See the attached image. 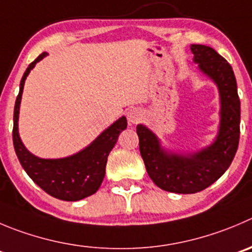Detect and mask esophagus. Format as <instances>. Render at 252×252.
I'll list each match as a JSON object with an SVG mask.
<instances>
[{"label": "esophagus", "mask_w": 252, "mask_h": 252, "mask_svg": "<svg viewBox=\"0 0 252 252\" xmlns=\"http://www.w3.org/2000/svg\"><path fill=\"white\" fill-rule=\"evenodd\" d=\"M143 117V112L141 111L140 109H131L130 111L127 112V119H128V122H131V124H138V122L142 120Z\"/></svg>", "instance_id": "34e87169"}]
</instances>
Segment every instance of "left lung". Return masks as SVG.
Instances as JSON below:
<instances>
[{
	"mask_svg": "<svg viewBox=\"0 0 252 252\" xmlns=\"http://www.w3.org/2000/svg\"><path fill=\"white\" fill-rule=\"evenodd\" d=\"M190 49L200 70L219 88L221 121L217 141L194 155H174L164 152L147 127H136L141 157L150 178L160 189L179 194L196 193L218 181L231 164L240 138V99L232 68L213 48L193 44Z\"/></svg>",
	"mask_w": 252,
	"mask_h": 252,
	"instance_id": "1",
	"label": "left lung"
}]
</instances>
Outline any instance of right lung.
I'll return each instance as SVG.
<instances>
[{
	"instance_id": "add662e5",
	"label": "right lung",
	"mask_w": 252,
	"mask_h": 252,
	"mask_svg": "<svg viewBox=\"0 0 252 252\" xmlns=\"http://www.w3.org/2000/svg\"><path fill=\"white\" fill-rule=\"evenodd\" d=\"M47 53H42L30 64L21 80L13 112V146L23 169L45 193L57 199L75 202L94 194L105 177L107 157L117 142L119 135L127 126L126 117H121L105 130L92 145L71 157L61 159H42L27 151L18 135V114L25 80L35 63L42 61Z\"/></svg>"
}]
</instances>
